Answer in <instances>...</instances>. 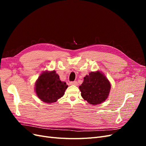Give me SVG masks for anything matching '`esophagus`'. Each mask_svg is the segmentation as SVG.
<instances>
[{
	"instance_id": "1",
	"label": "esophagus",
	"mask_w": 146,
	"mask_h": 146,
	"mask_svg": "<svg viewBox=\"0 0 146 146\" xmlns=\"http://www.w3.org/2000/svg\"><path fill=\"white\" fill-rule=\"evenodd\" d=\"M69 84H70V85H76V86L78 85V83H77V81L70 82L69 83Z\"/></svg>"
}]
</instances>
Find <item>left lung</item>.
I'll list each match as a JSON object with an SVG mask.
<instances>
[{"mask_svg":"<svg viewBox=\"0 0 146 146\" xmlns=\"http://www.w3.org/2000/svg\"><path fill=\"white\" fill-rule=\"evenodd\" d=\"M79 88L84 100L91 105H98L107 99L111 85L104 74L98 70L91 72L84 77L83 82Z\"/></svg>","mask_w":146,"mask_h":146,"instance_id":"obj_1","label":"left lung"}]
</instances>
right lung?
I'll return each mask as SVG.
<instances>
[{
	"label": "right lung",
	"instance_id": "add662e5",
	"mask_svg": "<svg viewBox=\"0 0 146 146\" xmlns=\"http://www.w3.org/2000/svg\"><path fill=\"white\" fill-rule=\"evenodd\" d=\"M66 82H61L55 70L43 72L35 83V92L44 102L52 104L63 97L67 89Z\"/></svg>",
	"mask_w": 146,
	"mask_h": 146
}]
</instances>
